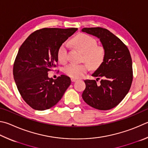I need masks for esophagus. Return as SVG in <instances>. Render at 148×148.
<instances>
[{
	"mask_svg": "<svg viewBox=\"0 0 148 148\" xmlns=\"http://www.w3.org/2000/svg\"><path fill=\"white\" fill-rule=\"evenodd\" d=\"M77 81V79H76V78H71V82H75Z\"/></svg>",
	"mask_w": 148,
	"mask_h": 148,
	"instance_id": "1",
	"label": "esophagus"
}]
</instances>
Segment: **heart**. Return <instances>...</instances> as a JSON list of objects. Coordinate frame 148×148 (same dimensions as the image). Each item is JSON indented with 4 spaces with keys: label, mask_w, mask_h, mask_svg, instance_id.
I'll list each match as a JSON object with an SVG mask.
<instances>
[{
    "label": "heart",
    "mask_w": 148,
    "mask_h": 148,
    "mask_svg": "<svg viewBox=\"0 0 148 148\" xmlns=\"http://www.w3.org/2000/svg\"><path fill=\"white\" fill-rule=\"evenodd\" d=\"M71 43L77 49L83 52V60L87 63L80 64L71 63L64 69L65 73L74 78L82 77L89 69H96L103 61L105 58L104 48L96 45V40L88 35L79 34L72 39ZM67 45L63 43L59 48L57 58L59 62L66 63L68 60Z\"/></svg>",
    "instance_id": "b5f03b06"
}]
</instances>
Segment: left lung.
I'll use <instances>...</instances> for the list:
<instances>
[{
	"label": "left lung",
	"instance_id": "obj_1",
	"mask_svg": "<svg viewBox=\"0 0 148 148\" xmlns=\"http://www.w3.org/2000/svg\"><path fill=\"white\" fill-rule=\"evenodd\" d=\"M82 31L100 39L105 50L103 61L92 74L97 79L85 80L86 88L82 98L88 106L96 109L114 108L125 98L133 82L130 50L119 37L106 28H83Z\"/></svg>",
	"mask_w": 148,
	"mask_h": 148
}]
</instances>
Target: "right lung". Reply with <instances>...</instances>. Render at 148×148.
<instances>
[{
	"label": "right lung",
	"mask_w": 148,
	"mask_h": 148,
	"mask_svg": "<svg viewBox=\"0 0 148 148\" xmlns=\"http://www.w3.org/2000/svg\"><path fill=\"white\" fill-rule=\"evenodd\" d=\"M77 28H42L28 37L18 49L13 64L14 79L23 100L35 110L44 111L58 103L71 83L61 75L49 78L56 66L59 48Z\"/></svg>",
	"instance_id": "1"
}]
</instances>
